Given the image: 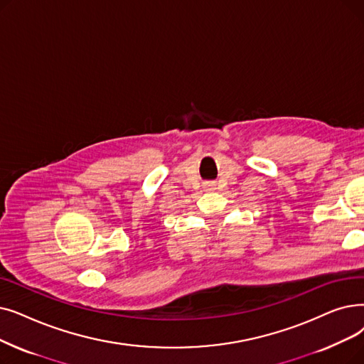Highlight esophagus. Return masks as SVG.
Here are the masks:
<instances>
[{
  "mask_svg": "<svg viewBox=\"0 0 364 364\" xmlns=\"http://www.w3.org/2000/svg\"><path fill=\"white\" fill-rule=\"evenodd\" d=\"M207 191H215V184L213 181L207 184Z\"/></svg>",
  "mask_w": 364,
  "mask_h": 364,
  "instance_id": "obj_1",
  "label": "esophagus"
}]
</instances>
